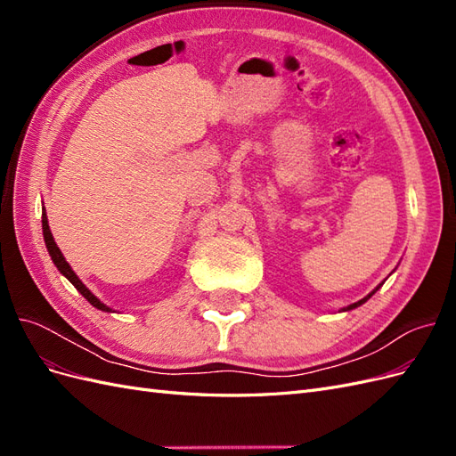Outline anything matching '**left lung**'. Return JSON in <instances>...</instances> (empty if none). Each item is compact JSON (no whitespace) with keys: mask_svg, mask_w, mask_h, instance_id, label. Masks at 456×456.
I'll return each mask as SVG.
<instances>
[{"mask_svg":"<svg viewBox=\"0 0 456 456\" xmlns=\"http://www.w3.org/2000/svg\"><path fill=\"white\" fill-rule=\"evenodd\" d=\"M380 285H382V283H380ZM380 285H379V287H377V289H375V291H372V293H370V295H367V297H365V298H362V300H357V302H354V305H350V306H348V308H346V310H354V308H357V306H362V305H363V302H367V300H369V298H370V297H372V295H375V293H377V291H379V289H380Z\"/></svg>","mask_w":456,"mask_h":456,"instance_id":"obj_1","label":"left lung"}]
</instances>
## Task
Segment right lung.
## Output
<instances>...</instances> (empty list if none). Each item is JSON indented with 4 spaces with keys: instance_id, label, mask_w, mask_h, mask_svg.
<instances>
[{
    "instance_id": "obj_1",
    "label": "right lung",
    "mask_w": 456,
    "mask_h": 456,
    "mask_svg": "<svg viewBox=\"0 0 456 456\" xmlns=\"http://www.w3.org/2000/svg\"><path fill=\"white\" fill-rule=\"evenodd\" d=\"M41 226H44V240H45V245H47V251H49V255H51V258H53V262H54V266H57L59 270H61V273L62 275H66L68 280H70V283L77 289V291L84 295L91 305L94 306V308H99V310H102V312H112L110 310L108 306H104L102 302L96 298L89 289L79 281V278L77 275L74 273V270L70 268V265H68V262L64 260V256H62V253H61V249L57 247V243H54V240H53V233H51V230H49V224H47V215H45V211H44V215H41Z\"/></svg>"
}]
</instances>
